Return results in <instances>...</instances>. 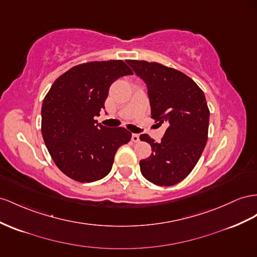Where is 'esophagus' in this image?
I'll return each mask as SVG.
<instances>
[{
  "label": "esophagus",
  "instance_id": "obj_1",
  "mask_svg": "<svg viewBox=\"0 0 257 257\" xmlns=\"http://www.w3.org/2000/svg\"><path fill=\"white\" fill-rule=\"evenodd\" d=\"M132 141H133L134 143L140 142V135H138V134H132Z\"/></svg>",
  "mask_w": 257,
  "mask_h": 257
}]
</instances>
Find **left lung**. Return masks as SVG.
<instances>
[{"label":"left lung","mask_w":257,"mask_h":257,"mask_svg":"<svg viewBox=\"0 0 257 257\" xmlns=\"http://www.w3.org/2000/svg\"><path fill=\"white\" fill-rule=\"evenodd\" d=\"M148 89L151 117L168 124L160 143L147 134L141 141L152 154L141 160L143 176L158 186H173L189 175L207 141L210 111L205 96L183 72L158 62L126 60Z\"/></svg>","instance_id":"1"}]
</instances>
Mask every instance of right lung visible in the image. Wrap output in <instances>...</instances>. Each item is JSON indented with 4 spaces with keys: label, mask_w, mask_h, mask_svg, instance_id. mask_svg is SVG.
Here are the masks:
<instances>
[{
    "label": "right lung",
    "mask_w": 257,
    "mask_h": 257,
    "mask_svg": "<svg viewBox=\"0 0 257 257\" xmlns=\"http://www.w3.org/2000/svg\"><path fill=\"white\" fill-rule=\"evenodd\" d=\"M133 74L122 60L78 65L54 82L42 105V135L58 169L80 183L107 176L120 146L132 134L124 127H106L95 120L112 83Z\"/></svg>",
    "instance_id": "add662e5"
}]
</instances>
